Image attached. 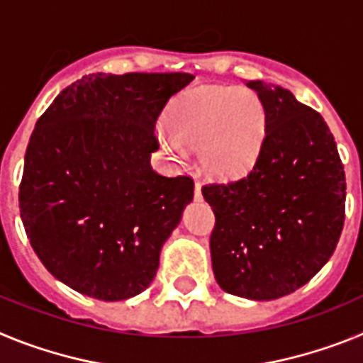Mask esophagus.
I'll return each mask as SVG.
<instances>
[{
    "label": "esophagus",
    "mask_w": 363,
    "mask_h": 363,
    "mask_svg": "<svg viewBox=\"0 0 363 363\" xmlns=\"http://www.w3.org/2000/svg\"><path fill=\"white\" fill-rule=\"evenodd\" d=\"M194 200H196V201L203 200V196H201V185L200 184L194 185Z\"/></svg>",
    "instance_id": "1"
}]
</instances>
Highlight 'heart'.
Listing matches in <instances>:
<instances>
[{"label": "heart", "mask_w": 363, "mask_h": 363, "mask_svg": "<svg viewBox=\"0 0 363 363\" xmlns=\"http://www.w3.org/2000/svg\"><path fill=\"white\" fill-rule=\"evenodd\" d=\"M163 150L174 160L200 154L203 172L229 179L255 165L264 145L267 114L258 94L234 86H201L179 96L167 112Z\"/></svg>", "instance_id": "heart-1"}]
</instances>
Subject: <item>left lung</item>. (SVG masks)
Here are the masks:
<instances>
[{"mask_svg": "<svg viewBox=\"0 0 363 363\" xmlns=\"http://www.w3.org/2000/svg\"><path fill=\"white\" fill-rule=\"evenodd\" d=\"M267 114L259 156L243 178L201 187L216 216L218 285L249 300L294 293L329 262L344 229L345 172L322 114L287 89L247 82Z\"/></svg>", "mask_w": 363, "mask_h": 363, "instance_id": "obj_1", "label": "left lung"}]
</instances>
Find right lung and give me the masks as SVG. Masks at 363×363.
I'll return each instance as SVG.
<instances>
[{
  "label": "right lung",
  "instance_id": "right-lung-1",
  "mask_svg": "<svg viewBox=\"0 0 363 363\" xmlns=\"http://www.w3.org/2000/svg\"><path fill=\"white\" fill-rule=\"evenodd\" d=\"M192 74H89L56 96L25 152L19 214L47 271L70 289L127 300L156 277L194 182L150 167L154 125Z\"/></svg>",
  "mask_w": 363,
  "mask_h": 363
}]
</instances>
